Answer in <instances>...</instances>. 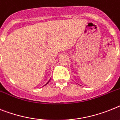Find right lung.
Returning a JSON list of instances; mask_svg holds the SVG:
<instances>
[{
	"label": "right lung",
	"instance_id": "obj_1",
	"mask_svg": "<svg viewBox=\"0 0 120 120\" xmlns=\"http://www.w3.org/2000/svg\"><path fill=\"white\" fill-rule=\"evenodd\" d=\"M50 80H51V79H50ZM50 80H49V81H48V83H46V85H47V84H48V83H49V81H50Z\"/></svg>",
	"mask_w": 120,
	"mask_h": 120
}]
</instances>
